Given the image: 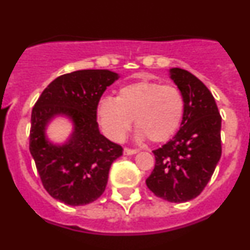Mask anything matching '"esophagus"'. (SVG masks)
<instances>
[{
    "instance_id": "obj_1",
    "label": "esophagus",
    "mask_w": 250,
    "mask_h": 250,
    "mask_svg": "<svg viewBox=\"0 0 250 250\" xmlns=\"http://www.w3.org/2000/svg\"><path fill=\"white\" fill-rule=\"evenodd\" d=\"M138 150L137 149H130V148H124V154L125 155H132V154H136Z\"/></svg>"
}]
</instances>
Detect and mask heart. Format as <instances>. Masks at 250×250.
<instances>
[{"mask_svg": "<svg viewBox=\"0 0 250 250\" xmlns=\"http://www.w3.org/2000/svg\"><path fill=\"white\" fill-rule=\"evenodd\" d=\"M97 119L105 135L123 141L132 119L138 138L165 142L179 130L185 114V100L175 86L149 80L126 83L117 97H103L98 102Z\"/></svg>", "mask_w": 250, "mask_h": 250, "instance_id": "heart-1", "label": "heart"}]
</instances>
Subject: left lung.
<instances>
[{"mask_svg": "<svg viewBox=\"0 0 250 250\" xmlns=\"http://www.w3.org/2000/svg\"><path fill=\"white\" fill-rule=\"evenodd\" d=\"M185 100L180 130L153 150L155 167L146 184L159 198L185 203L201 194L221 157V117L211 92L198 78L180 68L169 70Z\"/></svg>", "mask_w": 250, "mask_h": 250, "instance_id": "obj_1", "label": "left lung"}]
</instances>
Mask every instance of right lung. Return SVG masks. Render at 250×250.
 I'll return each mask as SVG.
<instances>
[{"label": "right lung", "mask_w": 250, "mask_h": 250, "mask_svg": "<svg viewBox=\"0 0 250 250\" xmlns=\"http://www.w3.org/2000/svg\"><path fill=\"white\" fill-rule=\"evenodd\" d=\"M120 76L107 69L64 74L43 90L31 112L30 153L44 189L68 206H86L100 198L110 165L123 155L122 146L100 132L97 104ZM65 117L73 131L64 144H54L45 130L53 119Z\"/></svg>", "instance_id": "obj_1"}]
</instances>
